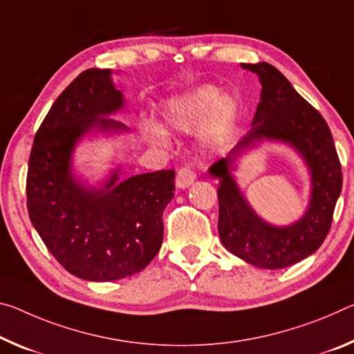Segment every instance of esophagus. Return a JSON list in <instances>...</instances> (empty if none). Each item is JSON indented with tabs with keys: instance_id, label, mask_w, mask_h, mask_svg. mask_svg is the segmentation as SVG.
Returning a JSON list of instances; mask_svg holds the SVG:
<instances>
[{
	"instance_id": "esophagus-1",
	"label": "esophagus",
	"mask_w": 354,
	"mask_h": 354,
	"mask_svg": "<svg viewBox=\"0 0 354 354\" xmlns=\"http://www.w3.org/2000/svg\"><path fill=\"white\" fill-rule=\"evenodd\" d=\"M195 181V171L190 167H183L178 170L176 186L179 189H187Z\"/></svg>"
}]
</instances>
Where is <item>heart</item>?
<instances>
[{
    "mask_svg": "<svg viewBox=\"0 0 354 354\" xmlns=\"http://www.w3.org/2000/svg\"><path fill=\"white\" fill-rule=\"evenodd\" d=\"M216 86H201L187 94L170 99L164 106L165 127L173 132H192L203 122V143L206 148H217L233 126L236 102L230 96L218 97ZM149 140L157 145L167 142L165 132L159 127L149 129Z\"/></svg>",
    "mask_w": 354,
    "mask_h": 354,
    "instance_id": "1",
    "label": "heart"
}]
</instances>
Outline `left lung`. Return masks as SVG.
Returning <instances> with one entry per match:
<instances>
[{
    "mask_svg": "<svg viewBox=\"0 0 354 354\" xmlns=\"http://www.w3.org/2000/svg\"><path fill=\"white\" fill-rule=\"evenodd\" d=\"M241 67L260 78L261 97L248 136L209 168V175L218 179V236L223 248L249 265L282 269L312 255L328 236L342 190V167L326 121L282 72L265 61ZM265 139L295 147L311 173L308 209L287 227L271 226L258 218L231 173L237 157Z\"/></svg>",
    "mask_w": 354,
    "mask_h": 354,
    "instance_id": "obj_1",
    "label": "left lung"
}]
</instances>
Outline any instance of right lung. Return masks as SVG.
I'll list each match as a JSON object with an SVG mask.
<instances>
[{
    "mask_svg": "<svg viewBox=\"0 0 354 354\" xmlns=\"http://www.w3.org/2000/svg\"><path fill=\"white\" fill-rule=\"evenodd\" d=\"M124 109L110 69L82 72L55 100L32 143L26 176L31 223L61 266L91 282H110L147 268L164 239L165 206L175 170L131 176L113 170L102 187L72 173V153L91 131L127 132L106 118Z\"/></svg>",
    "mask_w": 354,
    "mask_h": 354,
    "instance_id": "obj_1",
    "label": "right lung"
}]
</instances>
